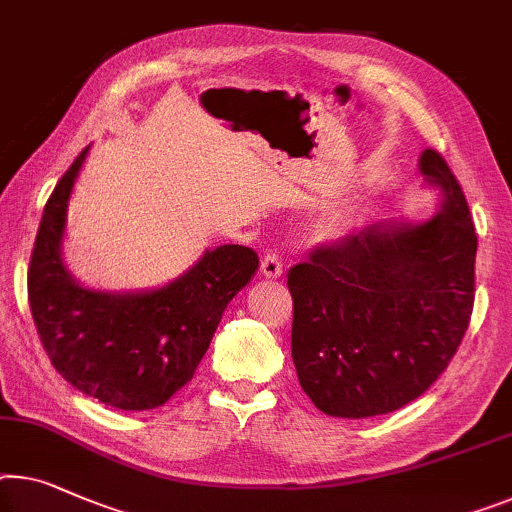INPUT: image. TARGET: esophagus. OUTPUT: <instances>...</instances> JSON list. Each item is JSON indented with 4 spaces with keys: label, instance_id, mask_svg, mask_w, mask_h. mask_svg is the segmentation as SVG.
<instances>
[{
    "label": "esophagus",
    "instance_id": "1",
    "mask_svg": "<svg viewBox=\"0 0 512 512\" xmlns=\"http://www.w3.org/2000/svg\"><path fill=\"white\" fill-rule=\"evenodd\" d=\"M285 266H282V259L278 253H266L262 257V273L266 278H280Z\"/></svg>",
    "mask_w": 512,
    "mask_h": 512
}]
</instances>
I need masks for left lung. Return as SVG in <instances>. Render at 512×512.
Returning <instances> with one entry per match:
<instances>
[{
    "instance_id": "left-lung-1",
    "label": "left lung",
    "mask_w": 512,
    "mask_h": 512,
    "mask_svg": "<svg viewBox=\"0 0 512 512\" xmlns=\"http://www.w3.org/2000/svg\"><path fill=\"white\" fill-rule=\"evenodd\" d=\"M418 167L441 188L439 213L370 225L287 273L296 375L329 416L370 418L416 400L469 326L478 236L467 200L437 151Z\"/></svg>"
}]
</instances>
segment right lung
<instances>
[{
  "label": "right lung",
  "mask_w": 512,
  "mask_h": 512,
  "mask_svg": "<svg viewBox=\"0 0 512 512\" xmlns=\"http://www.w3.org/2000/svg\"><path fill=\"white\" fill-rule=\"evenodd\" d=\"M87 154L89 147L80 151L43 209L27 273L29 308L45 354L73 388L114 409H156L193 379L259 257L227 243L165 287L114 294L80 285L66 269L61 241Z\"/></svg>",
  "instance_id": "obj_1"
}]
</instances>
